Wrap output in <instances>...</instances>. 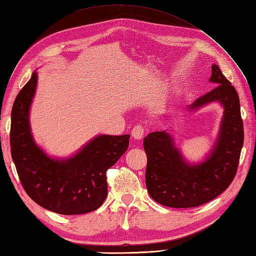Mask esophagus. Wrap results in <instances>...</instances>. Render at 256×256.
<instances>
[{
    "instance_id": "34e87169",
    "label": "esophagus",
    "mask_w": 256,
    "mask_h": 256,
    "mask_svg": "<svg viewBox=\"0 0 256 256\" xmlns=\"http://www.w3.org/2000/svg\"><path fill=\"white\" fill-rule=\"evenodd\" d=\"M131 135L134 140H138V141H140V140H142L143 135H144V128L140 124L136 125V126L133 128Z\"/></svg>"
}]
</instances>
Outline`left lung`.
Listing matches in <instances>:
<instances>
[{
	"instance_id": "left-lung-1",
	"label": "left lung",
	"mask_w": 256,
	"mask_h": 256,
	"mask_svg": "<svg viewBox=\"0 0 256 256\" xmlns=\"http://www.w3.org/2000/svg\"><path fill=\"white\" fill-rule=\"evenodd\" d=\"M210 82L215 86L188 108L195 112L210 103L223 108L216 140L203 161L190 163L174 141L172 131L150 133L144 138L148 156L145 184L155 202L168 208H195L226 190L236 173L244 131L238 92L216 64Z\"/></svg>"
}]
</instances>
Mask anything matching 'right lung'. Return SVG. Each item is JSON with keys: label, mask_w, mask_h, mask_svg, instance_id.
<instances>
[{"label": "right lung", "mask_w": 256, "mask_h": 256, "mask_svg": "<svg viewBox=\"0 0 256 256\" xmlns=\"http://www.w3.org/2000/svg\"><path fill=\"white\" fill-rule=\"evenodd\" d=\"M38 72L15 98L11 114V154L25 192L40 206L63 215L92 212L108 196L106 171L126 152L130 134H101L68 158H53L36 144L30 110Z\"/></svg>", "instance_id": "1"}]
</instances>
